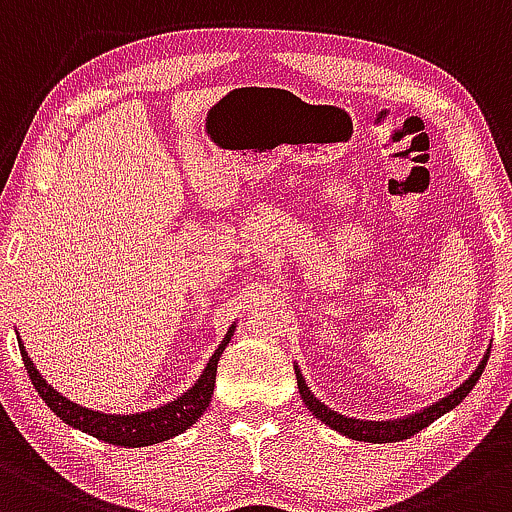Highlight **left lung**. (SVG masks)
Segmentation results:
<instances>
[{
  "label": "left lung",
  "instance_id": "left-lung-1",
  "mask_svg": "<svg viewBox=\"0 0 512 512\" xmlns=\"http://www.w3.org/2000/svg\"><path fill=\"white\" fill-rule=\"evenodd\" d=\"M488 353H491V346H488L486 355L481 358V363L476 365V370L467 377V380L459 384L455 392L442 396L440 401H435L433 406H426L423 411L411 413V416H404V418H394V421H360V418H348V416H341V413L331 411L324 401H319L317 396L312 394V389H309L307 382H304L300 367L295 365L297 389H300V396L304 404H307V409L312 411L321 423H326V426L336 430V433L348 435V438L360 440V442H399V440L411 438V435H416L418 430L428 428L430 423L438 421L442 413L455 409L459 401L472 392L474 384L479 382L481 372H484L486 367Z\"/></svg>",
  "mask_w": 512,
  "mask_h": 512
}]
</instances>
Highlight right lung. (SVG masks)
<instances>
[{"instance_id": "1", "label": "right lung", "mask_w": 512, "mask_h": 512, "mask_svg": "<svg viewBox=\"0 0 512 512\" xmlns=\"http://www.w3.org/2000/svg\"><path fill=\"white\" fill-rule=\"evenodd\" d=\"M234 324L229 326L225 341L217 346L212 358L205 365L203 375L198 377V382L193 384L188 392H183L179 399L162 404L159 409L142 411V413H130V416H118V413H101V411H89L84 406L74 404V401L65 399L60 392H55L48 382L40 377V372L33 365V360L28 358L24 343L19 338V350L21 358H24V367L31 377L33 387L40 394V399L50 406V411L55 416H60L67 426L79 428L82 433L94 435L108 445L118 447H147L154 442H164L174 435L183 433L203 416L205 409L210 406L212 389H215V375H217V360H220L222 350L227 348V343L232 341Z\"/></svg>"}]
</instances>
